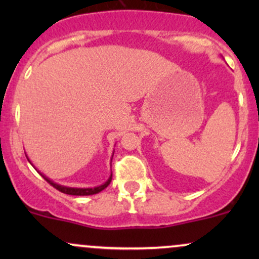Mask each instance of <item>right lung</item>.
Segmentation results:
<instances>
[{"label":"right lung","instance_id":"add662e5","mask_svg":"<svg viewBox=\"0 0 259 259\" xmlns=\"http://www.w3.org/2000/svg\"><path fill=\"white\" fill-rule=\"evenodd\" d=\"M26 158H28V156H26ZM30 162V160H29ZM32 165V164H31ZM34 167V165H32ZM35 168V167H34ZM36 169V168H35ZM40 173V171H38ZM41 175L44 177V179L47 181V183L50 184V185H52L55 189H57L58 191L63 192V194H67V195H74V196H89V195H95V194H99V192L102 191V190H105L107 186L111 184L112 181V174L111 177L108 178V180L106 181L105 184H102V185L100 186H96V187H86V189H80V187H68V186H63V185H59V184H56L53 183L51 179H49V178H46L42 173H40Z\"/></svg>","mask_w":259,"mask_h":259}]
</instances>
